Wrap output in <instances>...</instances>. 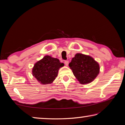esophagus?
Listing matches in <instances>:
<instances>
[{
	"mask_svg": "<svg viewBox=\"0 0 125 125\" xmlns=\"http://www.w3.org/2000/svg\"><path fill=\"white\" fill-rule=\"evenodd\" d=\"M64 64H65V65H66V66H68V64H69V61H64Z\"/></svg>",
	"mask_w": 125,
	"mask_h": 125,
	"instance_id": "34e87169",
	"label": "esophagus"
}]
</instances>
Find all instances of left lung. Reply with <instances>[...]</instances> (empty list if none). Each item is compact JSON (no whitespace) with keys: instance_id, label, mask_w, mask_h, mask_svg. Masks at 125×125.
Returning <instances> with one entry per match:
<instances>
[{"instance_id":"obj_1","label":"left lung","mask_w":125,"mask_h":125,"mask_svg":"<svg viewBox=\"0 0 125 125\" xmlns=\"http://www.w3.org/2000/svg\"><path fill=\"white\" fill-rule=\"evenodd\" d=\"M69 66L74 75L82 84L90 83L100 72L98 62L89 55L77 53L72 59Z\"/></svg>"}]
</instances>
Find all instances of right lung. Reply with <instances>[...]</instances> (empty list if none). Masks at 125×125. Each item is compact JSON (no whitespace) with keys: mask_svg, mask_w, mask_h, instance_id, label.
I'll return each instance as SVG.
<instances>
[{"mask_svg":"<svg viewBox=\"0 0 125 125\" xmlns=\"http://www.w3.org/2000/svg\"><path fill=\"white\" fill-rule=\"evenodd\" d=\"M64 65L58 59L47 55L35 63L32 70V75L40 83L50 84L57 77L60 68Z\"/></svg>","mask_w":125,"mask_h":125,"instance_id":"obj_1","label":"right lung"}]
</instances>
